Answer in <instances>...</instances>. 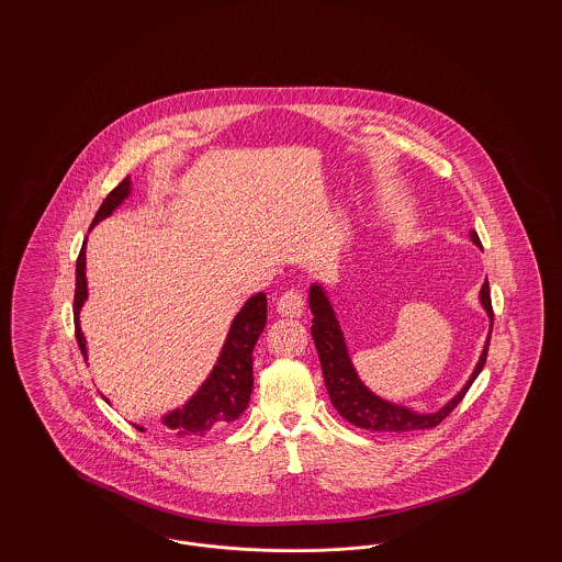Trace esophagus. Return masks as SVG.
I'll return each mask as SVG.
<instances>
[{"label":"esophagus","instance_id":"34e87169","mask_svg":"<svg viewBox=\"0 0 562 562\" xmlns=\"http://www.w3.org/2000/svg\"><path fill=\"white\" fill-rule=\"evenodd\" d=\"M305 310V296L301 291H286L278 299V314L289 316V318H299Z\"/></svg>","mask_w":562,"mask_h":562}]
</instances>
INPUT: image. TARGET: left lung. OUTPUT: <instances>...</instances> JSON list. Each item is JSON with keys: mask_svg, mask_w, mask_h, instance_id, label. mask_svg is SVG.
I'll return each mask as SVG.
<instances>
[{"mask_svg": "<svg viewBox=\"0 0 562 562\" xmlns=\"http://www.w3.org/2000/svg\"><path fill=\"white\" fill-rule=\"evenodd\" d=\"M472 240L476 246H481V238L476 232H472ZM481 303L491 318V330H493V305H491L488 280L482 284ZM310 307L314 314L312 337H314V344H316L318 356H321L326 392L330 396L333 406L337 408V413L356 428L373 429V431H413V429L436 428L442 419H447L451 415L454 406L463 401V396L468 394V390L472 387L474 379L479 376L484 369V362H486L491 335L486 337V346L482 349L481 362L476 364L474 373L463 385V390L440 411L422 415V413H415V411L404 408L398 404L381 401L374 396L373 392H369L364 387V383L358 379V374L351 367L348 348L344 341V333L333 314V307H330L324 291L316 284L310 291Z\"/></svg>", "mask_w": 562, "mask_h": 562, "instance_id": "1", "label": "left lung"}]
</instances>
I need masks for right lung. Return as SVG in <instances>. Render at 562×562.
<instances>
[{"mask_svg": "<svg viewBox=\"0 0 562 562\" xmlns=\"http://www.w3.org/2000/svg\"><path fill=\"white\" fill-rule=\"evenodd\" d=\"M131 191L128 177L109 191L105 202L97 211L92 225L103 221L122 204V200ZM90 225V227H92ZM90 232V229H88ZM86 241L81 246L80 257L76 263V296H74V322H76V339L80 346L81 356L86 358V341L81 335L80 307L86 301ZM268 322V296L257 293L246 301L240 314L229 328L227 341L221 351L211 376L204 381L200 392L191 401L164 417V426L170 429L177 438H204L211 431L227 428L246 411L250 392H252V349L263 333ZM136 429L138 426H134ZM143 431V429H140Z\"/></svg>", "mask_w": 562, "mask_h": 562, "instance_id": "1", "label": "right lung"}]
</instances>
